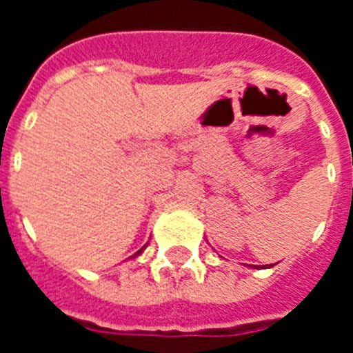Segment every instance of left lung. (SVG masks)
<instances>
[{
  "label": "left lung",
  "instance_id": "8db88e82",
  "mask_svg": "<svg viewBox=\"0 0 353 353\" xmlns=\"http://www.w3.org/2000/svg\"><path fill=\"white\" fill-rule=\"evenodd\" d=\"M254 267H258V265H254ZM261 267H265V269H270V267H274V265H261ZM260 267V269H261Z\"/></svg>",
  "mask_w": 353,
  "mask_h": 353
}]
</instances>
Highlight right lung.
I'll return each instance as SVG.
<instances>
[{
  "label": "right lung",
  "mask_w": 353,
  "mask_h": 353,
  "mask_svg": "<svg viewBox=\"0 0 353 353\" xmlns=\"http://www.w3.org/2000/svg\"><path fill=\"white\" fill-rule=\"evenodd\" d=\"M146 245H148V244H146ZM146 245H143V248H141V249H139V251H138V252H136V254H134V256H130V260H134V258H138V256H139V254H141V252H143V251H145V248H146Z\"/></svg>",
  "instance_id": "add662e5"
}]
</instances>
